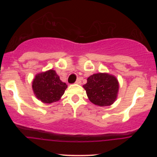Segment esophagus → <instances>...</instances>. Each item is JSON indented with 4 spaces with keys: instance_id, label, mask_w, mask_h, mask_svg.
I'll list each match as a JSON object with an SVG mask.
<instances>
[{
    "instance_id": "34e87169",
    "label": "esophagus",
    "mask_w": 157,
    "mask_h": 157,
    "mask_svg": "<svg viewBox=\"0 0 157 157\" xmlns=\"http://www.w3.org/2000/svg\"><path fill=\"white\" fill-rule=\"evenodd\" d=\"M75 83H76V84H81V80H80V78L77 79L76 82H75Z\"/></svg>"
}]
</instances>
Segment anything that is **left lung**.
<instances>
[{
	"mask_svg": "<svg viewBox=\"0 0 157 157\" xmlns=\"http://www.w3.org/2000/svg\"><path fill=\"white\" fill-rule=\"evenodd\" d=\"M89 100L98 106H109L116 101L119 88L117 77L108 73H97L88 77L83 86Z\"/></svg>",
	"mask_w": 157,
	"mask_h": 157,
	"instance_id": "left-lung-1",
	"label": "left lung"
}]
</instances>
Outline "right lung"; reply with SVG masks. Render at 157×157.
Segmentation results:
<instances>
[{"instance_id":"add662e5","label":"right lung","mask_w":157,"mask_h":157,"mask_svg":"<svg viewBox=\"0 0 157 157\" xmlns=\"http://www.w3.org/2000/svg\"><path fill=\"white\" fill-rule=\"evenodd\" d=\"M67 85L60 80L53 69L37 74L32 81L35 97L44 103H52L60 100Z\"/></svg>"}]
</instances>
